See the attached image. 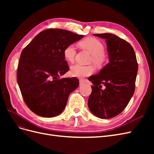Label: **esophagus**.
I'll return each mask as SVG.
<instances>
[{"label":"esophagus","instance_id":"esophagus-1","mask_svg":"<svg viewBox=\"0 0 154 154\" xmlns=\"http://www.w3.org/2000/svg\"><path fill=\"white\" fill-rule=\"evenodd\" d=\"M85 81L83 80H80V86H82V85H84L85 84Z\"/></svg>","mask_w":154,"mask_h":154}]
</instances>
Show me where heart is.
<instances>
[{"label": "heart", "instance_id": "1", "mask_svg": "<svg viewBox=\"0 0 154 154\" xmlns=\"http://www.w3.org/2000/svg\"><path fill=\"white\" fill-rule=\"evenodd\" d=\"M82 48L89 51L92 54L91 61L96 66L100 67L105 64L106 57L104 53V45L97 38L89 37L80 42L79 43ZM64 57L69 62H74L76 55V48L74 44L67 45L63 50ZM94 72V67L91 65L83 66L81 64H75L71 67L70 74L72 76L83 78L89 76Z\"/></svg>", "mask_w": 154, "mask_h": 154}]
</instances>
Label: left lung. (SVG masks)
<instances>
[{"label":"left lung","mask_w":154,"mask_h":154,"mask_svg":"<svg viewBox=\"0 0 154 154\" xmlns=\"http://www.w3.org/2000/svg\"><path fill=\"white\" fill-rule=\"evenodd\" d=\"M94 35L106 40L109 63L98 74L88 78L94 85L91 86L88 106L97 117L110 119L122 112L132 97L138 63L128 42L110 33Z\"/></svg>","instance_id":"1"}]
</instances>
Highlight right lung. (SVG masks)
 I'll list each match as a JSON object with an SVG mask.
<instances>
[{
	"label": "right lung",
	"instance_id": "1",
	"mask_svg": "<svg viewBox=\"0 0 154 154\" xmlns=\"http://www.w3.org/2000/svg\"><path fill=\"white\" fill-rule=\"evenodd\" d=\"M83 37L67 30L41 31L22 50L17 79L23 99L29 109L42 117L61 114L68 97L79 85L75 77L61 78L69 69L63 50Z\"/></svg>",
	"mask_w": 154,
	"mask_h": 154
}]
</instances>
